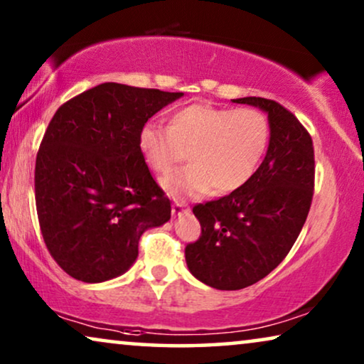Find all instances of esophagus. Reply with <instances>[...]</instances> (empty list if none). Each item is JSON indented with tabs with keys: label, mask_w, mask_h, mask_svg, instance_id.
<instances>
[{
	"label": "esophagus",
	"mask_w": 364,
	"mask_h": 364,
	"mask_svg": "<svg viewBox=\"0 0 364 364\" xmlns=\"http://www.w3.org/2000/svg\"><path fill=\"white\" fill-rule=\"evenodd\" d=\"M188 212H191V207H188L186 202H173L172 205L173 215H182V213H188Z\"/></svg>",
	"instance_id": "1"
}]
</instances>
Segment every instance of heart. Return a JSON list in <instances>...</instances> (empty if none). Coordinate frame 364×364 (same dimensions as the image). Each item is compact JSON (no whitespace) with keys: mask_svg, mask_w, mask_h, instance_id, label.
Wrapping results in <instances>:
<instances>
[{"mask_svg":"<svg viewBox=\"0 0 364 364\" xmlns=\"http://www.w3.org/2000/svg\"><path fill=\"white\" fill-rule=\"evenodd\" d=\"M270 127L255 109H222L192 104L168 119V127L149 121L139 131V149L154 172L166 173L186 159L162 186L173 197L237 191L250 181L265 156Z\"/></svg>","mask_w":364,"mask_h":364,"instance_id":"b5f03b06","label":"heart"}]
</instances>
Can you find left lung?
I'll use <instances>...</instances> for the list:
<instances>
[{"label":"left lung","instance_id":"left-lung-1","mask_svg":"<svg viewBox=\"0 0 364 364\" xmlns=\"http://www.w3.org/2000/svg\"><path fill=\"white\" fill-rule=\"evenodd\" d=\"M232 102L267 114L270 142L245 186L193 207L202 235L186 247V262L197 280L217 290L250 287L280 265L305 225L315 186L313 142L300 121L270 99Z\"/></svg>","mask_w":364,"mask_h":364}]
</instances>
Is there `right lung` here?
<instances>
[{
  "label": "right lung",
  "mask_w": 364,
  "mask_h": 364,
  "mask_svg": "<svg viewBox=\"0 0 364 364\" xmlns=\"http://www.w3.org/2000/svg\"><path fill=\"white\" fill-rule=\"evenodd\" d=\"M183 92L104 82L63 104L44 132L34 171L36 210L49 253L86 283L126 273L149 228L171 220L139 131Z\"/></svg>",
  "instance_id": "right-lung-1"
}]
</instances>
